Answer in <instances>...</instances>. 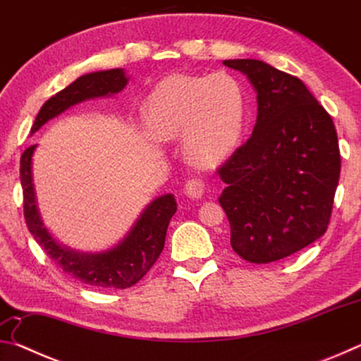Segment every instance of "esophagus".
I'll list each match as a JSON object with an SVG mask.
<instances>
[{
    "instance_id": "esophagus-1",
    "label": "esophagus",
    "mask_w": 361,
    "mask_h": 361,
    "mask_svg": "<svg viewBox=\"0 0 361 361\" xmlns=\"http://www.w3.org/2000/svg\"><path fill=\"white\" fill-rule=\"evenodd\" d=\"M205 192V185L202 180L199 178H192L186 181L185 185V194L188 195L189 199H199L202 197V194Z\"/></svg>"
}]
</instances>
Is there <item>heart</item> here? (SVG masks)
Listing matches in <instances>:
<instances>
[{
  "label": "heart",
  "instance_id": "heart-1",
  "mask_svg": "<svg viewBox=\"0 0 361 361\" xmlns=\"http://www.w3.org/2000/svg\"><path fill=\"white\" fill-rule=\"evenodd\" d=\"M143 116L152 137L162 142L181 137L189 162L213 167L240 143L245 100L240 84L228 73L172 75L152 90Z\"/></svg>",
  "mask_w": 361,
  "mask_h": 361
}]
</instances>
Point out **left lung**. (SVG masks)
Listing matches in <instances>:
<instances>
[{
    "label": "left lung",
    "instance_id": "1",
    "mask_svg": "<svg viewBox=\"0 0 361 361\" xmlns=\"http://www.w3.org/2000/svg\"><path fill=\"white\" fill-rule=\"evenodd\" d=\"M223 63L248 78L258 116L252 137L218 170L219 204L234 252L267 264L326 232L341 173L338 133L301 79L261 60Z\"/></svg>",
    "mask_w": 361,
    "mask_h": 361
}]
</instances>
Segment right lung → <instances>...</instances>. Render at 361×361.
I'll use <instances>...</instances> for the list:
<instances>
[{"label":"right lung","mask_w":361,"mask_h":361,"mask_svg":"<svg viewBox=\"0 0 361 361\" xmlns=\"http://www.w3.org/2000/svg\"><path fill=\"white\" fill-rule=\"evenodd\" d=\"M129 82L122 68L87 73L71 82L68 87L51 97L41 106L33 122L32 133L39 130L49 119L56 118L65 109L97 97H111L121 92ZM36 145L30 146L20 157V183L23 189V213L28 231L39 243L46 255L56 261L73 279H78L94 288H129L143 279L162 253L170 218L176 212L173 194L161 195L146 205L137 223L132 226L118 245L99 253H82L59 243L42 223L36 202L33 185V152Z\"/></svg>","instance_id":"obj_1"}]
</instances>
